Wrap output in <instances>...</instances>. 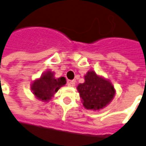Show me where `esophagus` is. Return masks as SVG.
Here are the masks:
<instances>
[{"label":"esophagus","mask_w":146,"mask_h":146,"mask_svg":"<svg viewBox=\"0 0 146 146\" xmlns=\"http://www.w3.org/2000/svg\"><path fill=\"white\" fill-rule=\"evenodd\" d=\"M75 84H76L75 80H70V81H68V86H70V87H74V86H75Z\"/></svg>","instance_id":"esophagus-1"}]
</instances>
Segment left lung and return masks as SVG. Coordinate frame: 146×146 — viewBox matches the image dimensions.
<instances>
[{
    "label": "left lung",
    "instance_id": "left-lung-1",
    "mask_svg": "<svg viewBox=\"0 0 146 146\" xmlns=\"http://www.w3.org/2000/svg\"><path fill=\"white\" fill-rule=\"evenodd\" d=\"M77 90L84 108L93 111L106 107L116 95L112 83L94 70L87 72L84 75V82L79 84Z\"/></svg>",
    "mask_w": 146,
    "mask_h": 146
}]
</instances>
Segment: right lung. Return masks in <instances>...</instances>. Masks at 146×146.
<instances>
[{
    "instance_id": "right-lung-1",
    "label": "right lung",
    "mask_w": 146,
    "mask_h": 146,
    "mask_svg": "<svg viewBox=\"0 0 146 146\" xmlns=\"http://www.w3.org/2000/svg\"><path fill=\"white\" fill-rule=\"evenodd\" d=\"M64 77L56 78L55 73L48 70L41 76L32 81L30 84L31 91L34 96L43 102H49L58 91V90L66 84Z\"/></svg>"
}]
</instances>
